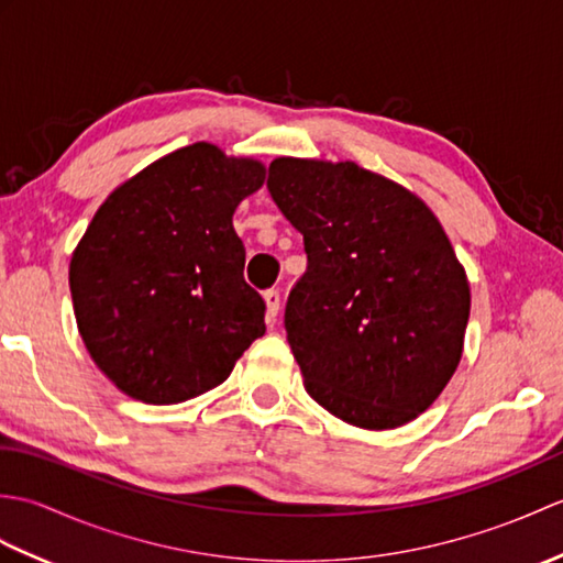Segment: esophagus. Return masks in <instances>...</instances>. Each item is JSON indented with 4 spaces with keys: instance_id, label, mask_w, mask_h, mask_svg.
Listing matches in <instances>:
<instances>
[{
    "instance_id": "34e87169",
    "label": "esophagus",
    "mask_w": 563,
    "mask_h": 563,
    "mask_svg": "<svg viewBox=\"0 0 563 563\" xmlns=\"http://www.w3.org/2000/svg\"><path fill=\"white\" fill-rule=\"evenodd\" d=\"M263 302H266V317L275 319L280 312V292L278 290H266L263 292Z\"/></svg>"
}]
</instances>
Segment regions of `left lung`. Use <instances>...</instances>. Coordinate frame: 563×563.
<instances>
[{"label":"left lung","mask_w":563,"mask_h":563,"mask_svg":"<svg viewBox=\"0 0 563 563\" xmlns=\"http://www.w3.org/2000/svg\"><path fill=\"white\" fill-rule=\"evenodd\" d=\"M268 190L305 236L285 331L319 406L365 430L421 416L464 351L470 280L440 220L355 162L278 157Z\"/></svg>","instance_id":"8db88e82"}]
</instances>
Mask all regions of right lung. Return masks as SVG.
Segmentation results:
<instances>
[{"label": "right lung", "instance_id": "right-lung-1", "mask_svg": "<svg viewBox=\"0 0 563 563\" xmlns=\"http://www.w3.org/2000/svg\"><path fill=\"white\" fill-rule=\"evenodd\" d=\"M263 181V162L194 142L130 176L93 214L71 251V305L91 361L128 397L164 406L206 394L266 333L232 224Z\"/></svg>", "mask_w": 563, "mask_h": 563}]
</instances>
